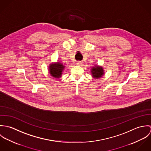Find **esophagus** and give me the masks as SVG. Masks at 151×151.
<instances>
[{"instance_id": "obj_1", "label": "esophagus", "mask_w": 151, "mask_h": 151, "mask_svg": "<svg viewBox=\"0 0 151 151\" xmlns=\"http://www.w3.org/2000/svg\"><path fill=\"white\" fill-rule=\"evenodd\" d=\"M83 64V62H80V61H78V62H76V65H81Z\"/></svg>"}]
</instances>
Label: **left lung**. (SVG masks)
<instances>
[{
    "label": "left lung",
    "instance_id": "left-lung-1",
    "mask_svg": "<svg viewBox=\"0 0 151 151\" xmlns=\"http://www.w3.org/2000/svg\"><path fill=\"white\" fill-rule=\"evenodd\" d=\"M91 73L92 74V76L98 79L102 77L104 74V70L101 67H92Z\"/></svg>",
    "mask_w": 151,
    "mask_h": 151
}]
</instances>
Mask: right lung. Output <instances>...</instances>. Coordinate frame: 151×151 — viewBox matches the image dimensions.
Wrapping results in <instances>:
<instances>
[{"label": "right lung", "instance_id": "add662e5", "mask_svg": "<svg viewBox=\"0 0 151 151\" xmlns=\"http://www.w3.org/2000/svg\"><path fill=\"white\" fill-rule=\"evenodd\" d=\"M49 71L51 76L55 78H60L62 76V71L65 68V66L60 63H57V64H52L49 67Z\"/></svg>", "mask_w": 151, "mask_h": 151}]
</instances>
